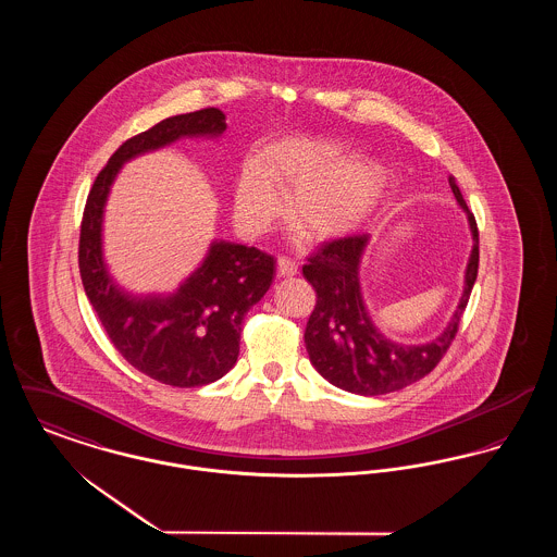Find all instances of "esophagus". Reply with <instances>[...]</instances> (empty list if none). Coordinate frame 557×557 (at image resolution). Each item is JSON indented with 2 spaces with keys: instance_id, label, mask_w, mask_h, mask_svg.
<instances>
[{
  "instance_id": "esophagus-1",
  "label": "esophagus",
  "mask_w": 557,
  "mask_h": 557,
  "mask_svg": "<svg viewBox=\"0 0 557 557\" xmlns=\"http://www.w3.org/2000/svg\"><path fill=\"white\" fill-rule=\"evenodd\" d=\"M277 273L282 275V277H292V275H296L298 273V265L288 259V257H280L277 259Z\"/></svg>"
}]
</instances>
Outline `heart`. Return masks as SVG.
Segmentation results:
<instances>
[{
    "mask_svg": "<svg viewBox=\"0 0 557 557\" xmlns=\"http://www.w3.org/2000/svg\"><path fill=\"white\" fill-rule=\"evenodd\" d=\"M290 194V223L307 238H343L359 230L380 205L386 177L363 160H346L338 144L315 137H282L259 160L239 169L234 209L239 225L259 234L280 216Z\"/></svg>",
    "mask_w": 557,
    "mask_h": 557,
    "instance_id": "heart-1",
    "label": "heart"
}]
</instances>
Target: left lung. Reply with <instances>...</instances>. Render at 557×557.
Listing matches in <instances>:
<instances>
[{"instance_id": "1", "label": "left lung", "mask_w": 557, "mask_h": 557, "mask_svg": "<svg viewBox=\"0 0 557 557\" xmlns=\"http://www.w3.org/2000/svg\"><path fill=\"white\" fill-rule=\"evenodd\" d=\"M449 186L457 205L468 216L474 244L457 309L447 325L428 343H395L371 321L359 277L370 234L325 242L302 267L305 280L318 294L315 309L307 321L305 345L313 368L330 384L363 397L395 393L422 380L447 352L478 275L476 219L468 209L455 177H449Z\"/></svg>"}]
</instances>
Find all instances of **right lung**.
<instances>
[{
	"label": "right lung",
	"mask_w": 557,
	"mask_h": 557,
	"mask_svg": "<svg viewBox=\"0 0 557 557\" xmlns=\"http://www.w3.org/2000/svg\"><path fill=\"white\" fill-rule=\"evenodd\" d=\"M225 129V114L205 108L127 139L96 177L83 211L81 280L110 343L135 370L177 388L211 384L236 366L244 315L269 290L275 261L255 246L212 239L202 263L173 294H132L104 261V209L125 162L182 137L214 139Z\"/></svg>",
	"instance_id": "1"
}]
</instances>
